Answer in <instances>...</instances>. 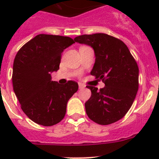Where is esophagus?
<instances>
[{"label": "esophagus", "mask_w": 159, "mask_h": 159, "mask_svg": "<svg viewBox=\"0 0 159 159\" xmlns=\"http://www.w3.org/2000/svg\"><path fill=\"white\" fill-rule=\"evenodd\" d=\"M85 88V86H84V84H79V88H80V89H83V88Z\"/></svg>", "instance_id": "34e87169"}]
</instances>
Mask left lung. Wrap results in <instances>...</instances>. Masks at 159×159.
<instances>
[{"label":"left lung","instance_id":"left-lung-1","mask_svg":"<svg viewBox=\"0 0 159 159\" xmlns=\"http://www.w3.org/2000/svg\"><path fill=\"white\" fill-rule=\"evenodd\" d=\"M74 40L93 48L95 61L91 75L105 84L99 91L87 86L92 92L85 102L87 115L98 124L116 123L127 113L139 89L135 60L122 40L107 34L82 35Z\"/></svg>","mask_w":159,"mask_h":159}]
</instances>
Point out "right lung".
Returning <instances> with one entry per match:
<instances>
[{
  "instance_id": "right-lung-1",
  "label": "right lung",
  "mask_w": 159,
  "mask_h": 159,
  "mask_svg": "<svg viewBox=\"0 0 159 159\" xmlns=\"http://www.w3.org/2000/svg\"><path fill=\"white\" fill-rule=\"evenodd\" d=\"M75 41L68 36L39 34L16 53L12 68V85L21 109L37 124L50 127L66 114L67 101L78 90L69 80L60 84L52 80L59 70L61 54Z\"/></svg>"
}]
</instances>
